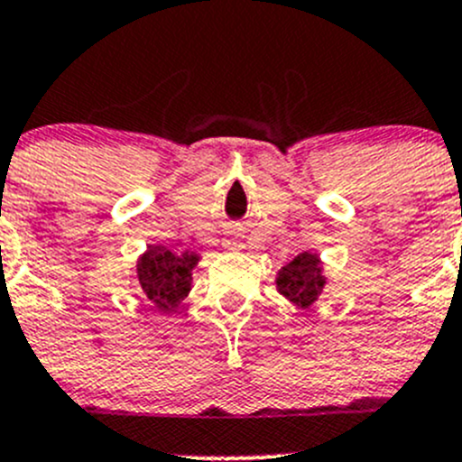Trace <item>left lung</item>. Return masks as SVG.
<instances>
[{"label": "left lung", "instance_id": "left-lung-1", "mask_svg": "<svg viewBox=\"0 0 462 462\" xmlns=\"http://www.w3.org/2000/svg\"><path fill=\"white\" fill-rule=\"evenodd\" d=\"M275 284H278L280 294L287 296L291 303L308 308L317 300L323 284H326L321 275V262L312 253H300L290 264H284L280 269Z\"/></svg>", "mask_w": 462, "mask_h": 462}]
</instances>
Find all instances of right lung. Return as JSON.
Listing matches in <instances>:
<instances>
[{
	"instance_id": "obj_1",
	"label": "right lung",
	"mask_w": 462,
	"mask_h": 462,
	"mask_svg": "<svg viewBox=\"0 0 462 462\" xmlns=\"http://www.w3.org/2000/svg\"><path fill=\"white\" fill-rule=\"evenodd\" d=\"M196 255H175L163 245H150L148 253L136 264L139 284L145 299L159 312H175L180 300L191 290V271L196 266Z\"/></svg>"
}]
</instances>
